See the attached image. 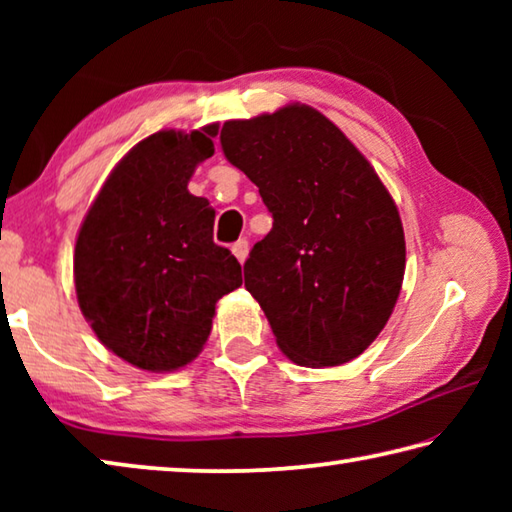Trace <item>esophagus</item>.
Segmentation results:
<instances>
[{
  "mask_svg": "<svg viewBox=\"0 0 512 512\" xmlns=\"http://www.w3.org/2000/svg\"><path fill=\"white\" fill-rule=\"evenodd\" d=\"M232 253H235V257L239 259V262L244 264L246 257H248V241L246 239L235 241V244H232Z\"/></svg>",
  "mask_w": 512,
  "mask_h": 512,
  "instance_id": "esophagus-1",
  "label": "esophagus"
}]
</instances>
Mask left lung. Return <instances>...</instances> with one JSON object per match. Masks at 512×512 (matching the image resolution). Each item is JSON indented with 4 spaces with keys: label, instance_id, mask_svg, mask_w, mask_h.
Masks as SVG:
<instances>
[{
    "label": "left lung",
    "instance_id": "left-lung-1",
    "mask_svg": "<svg viewBox=\"0 0 512 512\" xmlns=\"http://www.w3.org/2000/svg\"><path fill=\"white\" fill-rule=\"evenodd\" d=\"M221 149L273 214L244 277L280 350L311 368L359 357L391 318L406 264L400 212L375 169L300 103L225 121Z\"/></svg>",
    "mask_w": 512,
    "mask_h": 512
}]
</instances>
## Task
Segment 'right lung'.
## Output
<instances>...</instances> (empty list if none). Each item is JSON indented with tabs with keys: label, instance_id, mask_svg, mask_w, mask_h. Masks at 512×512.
<instances>
[{
	"label": "right lung",
	"instance_id": "right-lung-1",
	"mask_svg": "<svg viewBox=\"0 0 512 512\" xmlns=\"http://www.w3.org/2000/svg\"><path fill=\"white\" fill-rule=\"evenodd\" d=\"M219 126L160 131L128 151L76 237V298L99 341L133 366L169 372L198 357L216 300L241 287V264L212 239L214 210L189 194Z\"/></svg>",
	"mask_w": 512,
	"mask_h": 512
}]
</instances>
